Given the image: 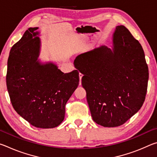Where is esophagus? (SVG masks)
I'll list each match as a JSON object with an SVG mask.
<instances>
[{
	"label": "esophagus",
	"instance_id": "obj_1",
	"mask_svg": "<svg viewBox=\"0 0 157 157\" xmlns=\"http://www.w3.org/2000/svg\"><path fill=\"white\" fill-rule=\"evenodd\" d=\"M82 76H83V74L81 73H79V80H80V82H79V84H81V79H82Z\"/></svg>",
	"mask_w": 157,
	"mask_h": 157
}]
</instances>
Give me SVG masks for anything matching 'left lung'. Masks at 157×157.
Returning <instances> with one entry per match:
<instances>
[{"label":"left lung","instance_id":"8db88e82","mask_svg":"<svg viewBox=\"0 0 157 157\" xmlns=\"http://www.w3.org/2000/svg\"><path fill=\"white\" fill-rule=\"evenodd\" d=\"M93 120L105 127L123 124L145 99L148 67L141 45L124 25L116 26L112 48L101 46L74 61Z\"/></svg>","mask_w":157,"mask_h":157}]
</instances>
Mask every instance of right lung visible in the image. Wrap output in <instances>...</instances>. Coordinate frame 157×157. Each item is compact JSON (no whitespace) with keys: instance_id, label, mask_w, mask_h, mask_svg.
<instances>
[{"instance_id":"right-lung-1","label":"right lung","mask_w":157,"mask_h":157,"mask_svg":"<svg viewBox=\"0 0 157 157\" xmlns=\"http://www.w3.org/2000/svg\"><path fill=\"white\" fill-rule=\"evenodd\" d=\"M39 28H30L12 46L7 61L6 83L18 114L38 128L62 123L65 105L79 84V71L62 72L52 62L41 63Z\"/></svg>"}]
</instances>
